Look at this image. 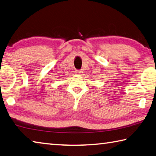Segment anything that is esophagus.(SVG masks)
Segmentation results:
<instances>
[{
	"label": "esophagus",
	"mask_w": 156,
	"mask_h": 156,
	"mask_svg": "<svg viewBox=\"0 0 156 156\" xmlns=\"http://www.w3.org/2000/svg\"><path fill=\"white\" fill-rule=\"evenodd\" d=\"M76 73H77V74H80V73H81V71L80 70H76Z\"/></svg>",
	"instance_id": "34e87169"
}]
</instances>
